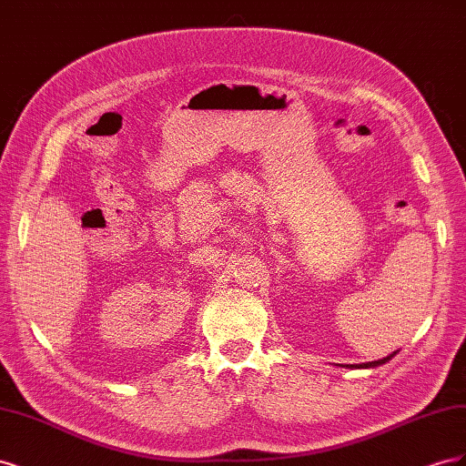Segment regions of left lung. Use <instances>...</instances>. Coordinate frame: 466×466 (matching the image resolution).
<instances>
[{
	"instance_id": "8db88e82",
	"label": "left lung",
	"mask_w": 466,
	"mask_h": 466,
	"mask_svg": "<svg viewBox=\"0 0 466 466\" xmlns=\"http://www.w3.org/2000/svg\"><path fill=\"white\" fill-rule=\"evenodd\" d=\"M394 356H397V351H392L390 356L383 358V360H377V361H368V363H351V365H340V368H348V370H373V368H379V365L387 363L389 360H392Z\"/></svg>"
}]
</instances>
